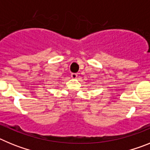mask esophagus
Listing matches in <instances>:
<instances>
[{
  "label": "esophagus",
  "mask_w": 150,
  "mask_h": 150,
  "mask_svg": "<svg viewBox=\"0 0 150 150\" xmlns=\"http://www.w3.org/2000/svg\"><path fill=\"white\" fill-rule=\"evenodd\" d=\"M77 74H74V73H73V74H71V77L73 78V79H76L77 78Z\"/></svg>",
  "instance_id": "1"
}]
</instances>
